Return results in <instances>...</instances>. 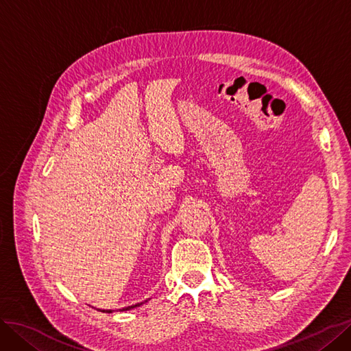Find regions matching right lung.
<instances>
[{"mask_svg":"<svg viewBox=\"0 0 351 351\" xmlns=\"http://www.w3.org/2000/svg\"><path fill=\"white\" fill-rule=\"evenodd\" d=\"M147 300H149V299H147ZM147 300H145V302H147ZM145 302H142V303H136V304H132V306H127V307H123V309H120V312H124V311H132V309H134V307H137V306H141V304H143ZM101 312H107V313H111L112 311L110 309H107V311H101Z\"/></svg>","mask_w":351,"mask_h":351,"instance_id":"add662e5","label":"right lung"}]
</instances>
